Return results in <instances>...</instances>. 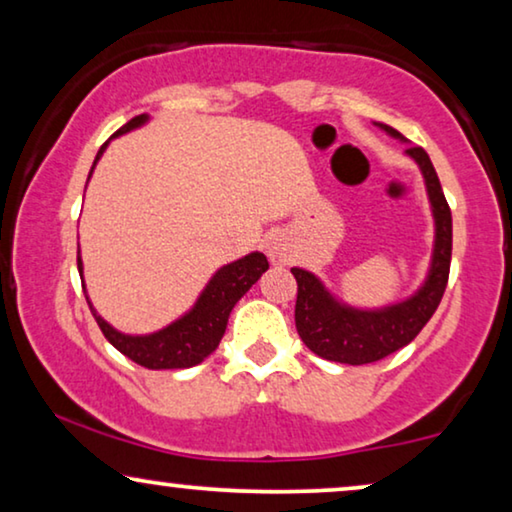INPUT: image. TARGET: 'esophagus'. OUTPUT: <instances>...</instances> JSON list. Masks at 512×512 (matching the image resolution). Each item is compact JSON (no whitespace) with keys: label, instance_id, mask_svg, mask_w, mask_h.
<instances>
[{"label":"esophagus","instance_id":"obj_1","mask_svg":"<svg viewBox=\"0 0 512 512\" xmlns=\"http://www.w3.org/2000/svg\"><path fill=\"white\" fill-rule=\"evenodd\" d=\"M270 258L272 263H289V251H286V247L282 242H272L270 244Z\"/></svg>","mask_w":512,"mask_h":512}]
</instances>
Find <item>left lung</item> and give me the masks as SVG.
I'll return each mask as SVG.
<instances>
[{"instance_id":"obj_1","label":"left lung","mask_w":512,"mask_h":512,"mask_svg":"<svg viewBox=\"0 0 512 512\" xmlns=\"http://www.w3.org/2000/svg\"><path fill=\"white\" fill-rule=\"evenodd\" d=\"M384 130L398 137V132L389 125H384ZM405 153H410L422 167L433 216H436V251H433L431 275L426 279L424 289L405 303L380 312H359L335 303L310 272L291 268L298 282V335L321 359L349 363V366L380 361L410 345L443 300L452 261V212L429 153L422 146H408Z\"/></svg>"}]
</instances>
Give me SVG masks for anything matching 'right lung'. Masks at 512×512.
<instances>
[{
  "mask_svg": "<svg viewBox=\"0 0 512 512\" xmlns=\"http://www.w3.org/2000/svg\"><path fill=\"white\" fill-rule=\"evenodd\" d=\"M144 121V114L135 116L132 121L125 123L116 135L137 128V125H142ZM104 146H107V142H104L102 149L97 151V158L102 156ZM76 263H79V272L83 275L79 251H76ZM265 270H268V258L263 254H249L240 258V261L226 265V268L216 272L205 293H202L198 303H195L193 310L188 312L184 319L174 321L172 326L163 328V331L144 335V338H132V335L118 333L102 317H97L93 307H90V312H93L97 326L102 328L104 338H107L123 356H128V359L139 363V366L149 370L191 368L198 366L205 356H209L216 347H219L223 333H226L230 310H233L237 300L251 289V284L258 282V277H261Z\"/></svg>",
  "mask_w": 512,
  "mask_h": 512,
  "instance_id": "obj_1",
  "label": "right lung"
}]
</instances>
